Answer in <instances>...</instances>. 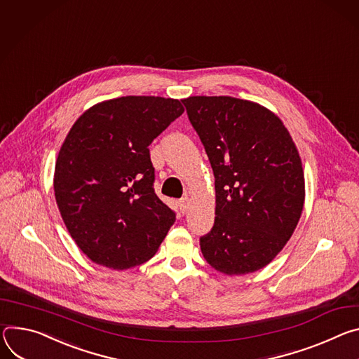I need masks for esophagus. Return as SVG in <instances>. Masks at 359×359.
I'll return each instance as SVG.
<instances>
[{"label":"esophagus","mask_w":359,"mask_h":359,"mask_svg":"<svg viewBox=\"0 0 359 359\" xmlns=\"http://www.w3.org/2000/svg\"><path fill=\"white\" fill-rule=\"evenodd\" d=\"M178 207H180V211L182 214L187 212V210H188V200H187V198H181V200L178 201Z\"/></svg>","instance_id":"34e87169"}]
</instances>
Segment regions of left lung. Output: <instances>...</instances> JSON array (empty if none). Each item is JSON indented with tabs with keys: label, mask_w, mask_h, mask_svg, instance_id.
<instances>
[{
	"label": "left lung",
	"mask_w": 359,
	"mask_h": 359,
	"mask_svg": "<svg viewBox=\"0 0 359 359\" xmlns=\"http://www.w3.org/2000/svg\"><path fill=\"white\" fill-rule=\"evenodd\" d=\"M215 177V222L200 238L207 262L226 275L268 265L301 218L305 180L298 149L268 108L233 97L182 100Z\"/></svg>",
	"instance_id": "1"
}]
</instances>
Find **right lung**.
<instances>
[{
    "instance_id": "add662e5",
    "label": "right lung",
    "mask_w": 359,
    "mask_h": 359,
    "mask_svg": "<svg viewBox=\"0 0 359 359\" xmlns=\"http://www.w3.org/2000/svg\"><path fill=\"white\" fill-rule=\"evenodd\" d=\"M182 112L178 100L128 95L95 104L69 130L54 192L69 235L93 262L128 269L164 241L175 212L154 191L148 147Z\"/></svg>"
}]
</instances>
